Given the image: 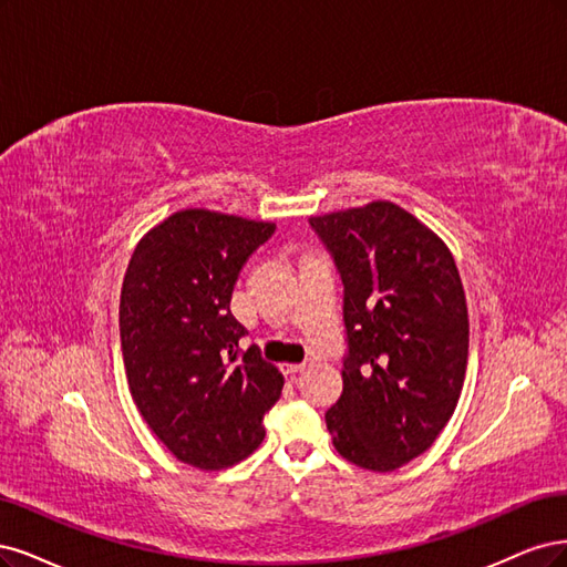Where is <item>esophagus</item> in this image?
Returning <instances> with one entry per match:
<instances>
[{"label":"esophagus","mask_w":567,"mask_h":567,"mask_svg":"<svg viewBox=\"0 0 567 567\" xmlns=\"http://www.w3.org/2000/svg\"><path fill=\"white\" fill-rule=\"evenodd\" d=\"M306 368H310V360H303V362H299V364H282V372H285V374H299V372H303Z\"/></svg>","instance_id":"obj_1"}]
</instances>
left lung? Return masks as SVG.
I'll return each instance as SVG.
<instances>
[{
  "label": "left lung",
  "mask_w": 567,
  "mask_h": 567,
  "mask_svg": "<svg viewBox=\"0 0 567 567\" xmlns=\"http://www.w3.org/2000/svg\"><path fill=\"white\" fill-rule=\"evenodd\" d=\"M343 285V391L324 412L337 452L393 471L426 452L460 400L468 310L445 243L393 203L310 218Z\"/></svg>",
  "instance_id": "left-lung-1"
}]
</instances>
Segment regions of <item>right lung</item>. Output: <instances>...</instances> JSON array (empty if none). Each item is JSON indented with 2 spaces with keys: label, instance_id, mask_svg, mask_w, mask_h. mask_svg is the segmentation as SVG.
Returning a JSON list of instances; mask_svg holds the SVG:
<instances>
[{
  "label": "right lung",
  "instance_id": "1",
  "mask_svg": "<svg viewBox=\"0 0 567 567\" xmlns=\"http://www.w3.org/2000/svg\"><path fill=\"white\" fill-rule=\"evenodd\" d=\"M276 226L207 209L172 214L136 245L120 297L132 398L184 464L218 471L264 441L282 374L230 313L240 270Z\"/></svg>",
  "mask_w": 567,
  "mask_h": 567
}]
</instances>
